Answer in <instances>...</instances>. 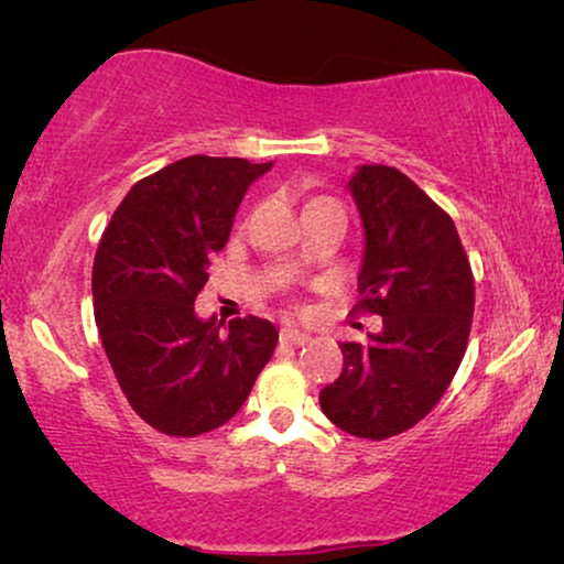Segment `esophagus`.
<instances>
[{"mask_svg": "<svg viewBox=\"0 0 564 564\" xmlns=\"http://www.w3.org/2000/svg\"><path fill=\"white\" fill-rule=\"evenodd\" d=\"M280 338H282L284 344H290V346H305L307 341H311V336L303 334V330L292 328V326H284V328L280 330Z\"/></svg>", "mask_w": 564, "mask_h": 564, "instance_id": "obj_1", "label": "esophagus"}]
</instances>
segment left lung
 I'll use <instances>...</instances> for the list:
<instances>
[{
    "label": "left lung",
    "mask_w": 564,
    "mask_h": 564,
    "mask_svg": "<svg viewBox=\"0 0 564 564\" xmlns=\"http://www.w3.org/2000/svg\"><path fill=\"white\" fill-rule=\"evenodd\" d=\"M365 223L357 315L382 330L341 344L344 372L321 408L346 434L382 442L434 411L467 351L475 280L449 213L395 166L365 164L349 182Z\"/></svg>",
    "instance_id": "left-lung-1"
}]
</instances>
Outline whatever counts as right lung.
I'll list each match as a JSON object with an SVG mask.
<instances>
[{"instance_id":"right-lung-1","label":"right lung","mask_w":564,"mask_h":564,"mask_svg":"<svg viewBox=\"0 0 564 564\" xmlns=\"http://www.w3.org/2000/svg\"><path fill=\"white\" fill-rule=\"evenodd\" d=\"M267 164L187 156L128 192L99 238L91 267L95 321L128 403L151 429L192 438L234 419L276 346L257 315L228 330L199 321L207 264Z\"/></svg>"}]
</instances>
